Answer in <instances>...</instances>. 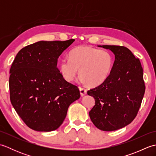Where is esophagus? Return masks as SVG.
I'll return each mask as SVG.
<instances>
[{
  "label": "esophagus",
  "mask_w": 156,
  "mask_h": 156,
  "mask_svg": "<svg viewBox=\"0 0 156 156\" xmlns=\"http://www.w3.org/2000/svg\"><path fill=\"white\" fill-rule=\"evenodd\" d=\"M79 90H80V95L82 96V97H83V96H84L86 94H87V90H86V89H85L84 88L80 87V88H79Z\"/></svg>",
  "instance_id": "34e87169"
}]
</instances>
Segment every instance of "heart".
<instances>
[{
    "label": "heart",
    "mask_w": 156,
    "mask_h": 156,
    "mask_svg": "<svg viewBox=\"0 0 156 156\" xmlns=\"http://www.w3.org/2000/svg\"><path fill=\"white\" fill-rule=\"evenodd\" d=\"M113 57L107 50L89 46H78L69 53V59H63L59 69L65 80L71 82L77 76L80 80L95 87L104 82L113 66Z\"/></svg>",
    "instance_id": "b5f03b06"
}]
</instances>
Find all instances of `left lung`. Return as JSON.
Segmentation results:
<instances>
[{
  "label": "left lung",
  "mask_w": 156,
  "mask_h": 156,
  "mask_svg": "<svg viewBox=\"0 0 156 156\" xmlns=\"http://www.w3.org/2000/svg\"><path fill=\"white\" fill-rule=\"evenodd\" d=\"M98 46L110 49L115 59L107 80L87 92L95 99L89 116L98 129L115 131L137 116L145 90L143 68L140 59L124 46Z\"/></svg>",
  "instance_id": "left-lung-1"
}]
</instances>
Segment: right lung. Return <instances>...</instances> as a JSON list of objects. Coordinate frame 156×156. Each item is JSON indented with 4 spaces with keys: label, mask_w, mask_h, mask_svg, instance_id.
<instances>
[{
    "label": "right lung",
    "mask_w": 156,
    "mask_h": 156,
    "mask_svg": "<svg viewBox=\"0 0 156 156\" xmlns=\"http://www.w3.org/2000/svg\"><path fill=\"white\" fill-rule=\"evenodd\" d=\"M75 39L40 41L20 50L10 69V99L29 128L52 131L60 126L69 106L80 98L76 86L57 68L58 59Z\"/></svg>",
    "instance_id": "add662e5"
}]
</instances>
